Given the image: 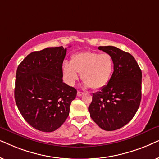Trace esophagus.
Returning <instances> with one entry per match:
<instances>
[{
    "label": "esophagus",
    "instance_id": "34e87169",
    "mask_svg": "<svg viewBox=\"0 0 159 159\" xmlns=\"http://www.w3.org/2000/svg\"><path fill=\"white\" fill-rule=\"evenodd\" d=\"M84 94V93H82V92H80V91H78V92H77V96H81V95H83Z\"/></svg>",
    "mask_w": 159,
    "mask_h": 159
}]
</instances>
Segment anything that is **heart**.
Segmentation results:
<instances>
[{"label":"heart","instance_id":"obj_1","mask_svg":"<svg viewBox=\"0 0 159 159\" xmlns=\"http://www.w3.org/2000/svg\"><path fill=\"white\" fill-rule=\"evenodd\" d=\"M114 69V59L110 54L90 51L73 54L70 62L64 61L61 66L63 77L69 85L75 84L79 73H82L84 86L95 90L107 85Z\"/></svg>","mask_w":159,"mask_h":159}]
</instances>
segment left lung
<instances>
[{
  "mask_svg": "<svg viewBox=\"0 0 159 159\" xmlns=\"http://www.w3.org/2000/svg\"><path fill=\"white\" fill-rule=\"evenodd\" d=\"M114 63L109 82L93 93L88 107L90 116L101 129H120L135 115L141 101L142 71L131 54L114 46H100Z\"/></svg>",
  "mask_w": 159,
  "mask_h": 159,
  "instance_id": "8db88e82",
  "label": "left lung"
}]
</instances>
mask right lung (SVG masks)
I'll use <instances>...</instances> for the list:
<instances>
[{"mask_svg":"<svg viewBox=\"0 0 159 159\" xmlns=\"http://www.w3.org/2000/svg\"><path fill=\"white\" fill-rule=\"evenodd\" d=\"M66 53L63 46L30 53L16 70L14 97L25 121L34 129L55 131L69 114L77 90L63 82L61 66Z\"/></svg>","mask_w":159,"mask_h":159,"instance_id":"obj_1","label":"right lung"}]
</instances>
